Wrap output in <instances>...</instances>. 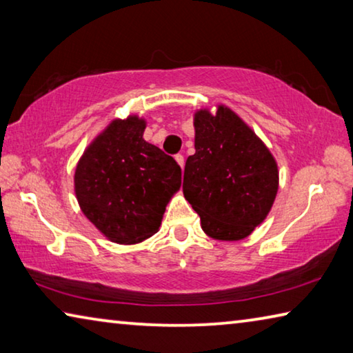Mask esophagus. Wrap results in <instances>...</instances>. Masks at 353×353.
Here are the masks:
<instances>
[{
    "instance_id": "1",
    "label": "esophagus",
    "mask_w": 353,
    "mask_h": 353,
    "mask_svg": "<svg viewBox=\"0 0 353 353\" xmlns=\"http://www.w3.org/2000/svg\"><path fill=\"white\" fill-rule=\"evenodd\" d=\"M176 162H177V165L181 166L182 171H183V168H185V160H183V155H181V154L176 155Z\"/></svg>"
}]
</instances>
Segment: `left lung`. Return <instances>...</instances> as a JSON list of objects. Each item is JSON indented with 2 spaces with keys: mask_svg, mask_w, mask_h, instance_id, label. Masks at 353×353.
<instances>
[{
  "mask_svg": "<svg viewBox=\"0 0 353 353\" xmlns=\"http://www.w3.org/2000/svg\"><path fill=\"white\" fill-rule=\"evenodd\" d=\"M194 149L185 163L183 196L207 236L240 241L270 214L279 166L254 129L224 104L193 115Z\"/></svg>",
  "mask_w": 353,
  "mask_h": 353,
  "instance_id": "1",
  "label": "left lung"
}]
</instances>
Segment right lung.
I'll return each instance as SVG.
<instances>
[{"label":"right lung","mask_w":353,"mask_h":353,"mask_svg":"<svg viewBox=\"0 0 353 353\" xmlns=\"http://www.w3.org/2000/svg\"><path fill=\"white\" fill-rule=\"evenodd\" d=\"M146 119L115 118L94 137L74 170L82 213L107 240L137 244L157 234L181 190V166L143 139Z\"/></svg>","instance_id":"right-lung-1"}]
</instances>
